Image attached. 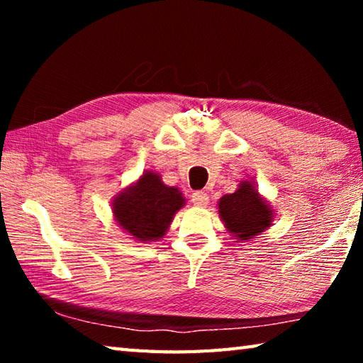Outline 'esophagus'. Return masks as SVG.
Here are the masks:
<instances>
[{"mask_svg": "<svg viewBox=\"0 0 363 363\" xmlns=\"http://www.w3.org/2000/svg\"><path fill=\"white\" fill-rule=\"evenodd\" d=\"M192 203L199 208H205L210 203V196L205 192H194L192 194Z\"/></svg>", "mask_w": 363, "mask_h": 363, "instance_id": "esophagus-1", "label": "esophagus"}]
</instances>
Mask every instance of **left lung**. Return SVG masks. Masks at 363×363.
Instances as JSON below:
<instances>
[{
    "mask_svg": "<svg viewBox=\"0 0 363 363\" xmlns=\"http://www.w3.org/2000/svg\"><path fill=\"white\" fill-rule=\"evenodd\" d=\"M219 218L227 232L237 242H248L266 232L275 213L269 201L257 192L253 181H240L233 194L220 196L218 201Z\"/></svg>",
    "mask_w": 363,
    "mask_h": 363,
    "instance_id": "obj_1",
    "label": "left lung"
}]
</instances>
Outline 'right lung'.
Wrapping results in <instances>:
<instances>
[{
    "label": "right lung",
    "mask_w": 363,
    "mask_h": 363,
    "mask_svg": "<svg viewBox=\"0 0 363 363\" xmlns=\"http://www.w3.org/2000/svg\"><path fill=\"white\" fill-rule=\"evenodd\" d=\"M186 205L177 187H169L155 171L147 169L112 200V213L123 230L139 243L167 235L174 214Z\"/></svg>",
    "instance_id": "1"
}]
</instances>
